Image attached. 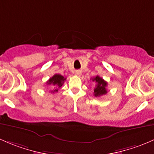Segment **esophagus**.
Returning a JSON list of instances; mask_svg holds the SVG:
<instances>
[{
  "mask_svg": "<svg viewBox=\"0 0 154 154\" xmlns=\"http://www.w3.org/2000/svg\"><path fill=\"white\" fill-rule=\"evenodd\" d=\"M76 74L77 75H80L81 74V71H76Z\"/></svg>",
  "mask_w": 154,
  "mask_h": 154,
  "instance_id": "obj_1",
  "label": "esophagus"
}]
</instances>
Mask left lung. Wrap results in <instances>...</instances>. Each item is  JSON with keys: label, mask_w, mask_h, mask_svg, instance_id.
I'll use <instances>...</instances> for the list:
<instances>
[{"label": "left lung", "mask_w": 154, "mask_h": 154, "mask_svg": "<svg viewBox=\"0 0 154 154\" xmlns=\"http://www.w3.org/2000/svg\"><path fill=\"white\" fill-rule=\"evenodd\" d=\"M92 81L97 82L96 87L94 89V94L95 97H100L107 94V82L105 81L102 77L96 76L94 78L92 79Z\"/></svg>", "instance_id": "8db88e82"}]
</instances>
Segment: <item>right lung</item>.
Wrapping results in <instances>:
<instances>
[{
  "label": "right lung",
  "mask_w": 154,
  "mask_h": 154,
  "mask_svg": "<svg viewBox=\"0 0 154 154\" xmlns=\"http://www.w3.org/2000/svg\"><path fill=\"white\" fill-rule=\"evenodd\" d=\"M66 80V78H65L63 76L60 75V74H54L53 77H51L49 80L46 82L47 85H52V88H54V90L51 91V92H57L58 91V89L62 87V85H63L65 80Z\"/></svg>",
  "instance_id": "right-lung-1"
}]
</instances>
